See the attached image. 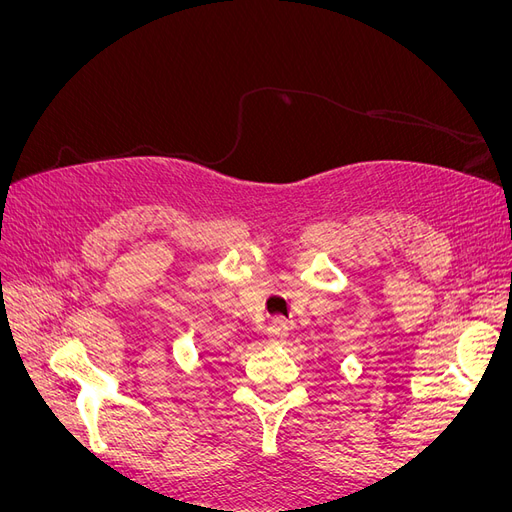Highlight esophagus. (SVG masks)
Returning <instances> with one entry per match:
<instances>
[{
  "label": "esophagus",
  "instance_id": "obj_1",
  "mask_svg": "<svg viewBox=\"0 0 512 512\" xmlns=\"http://www.w3.org/2000/svg\"><path fill=\"white\" fill-rule=\"evenodd\" d=\"M267 337L271 344H282L288 337V324L284 320H271L267 327Z\"/></svg>",
  "mask_w": 512,
  "mask_h": 512
}]
</instances>
